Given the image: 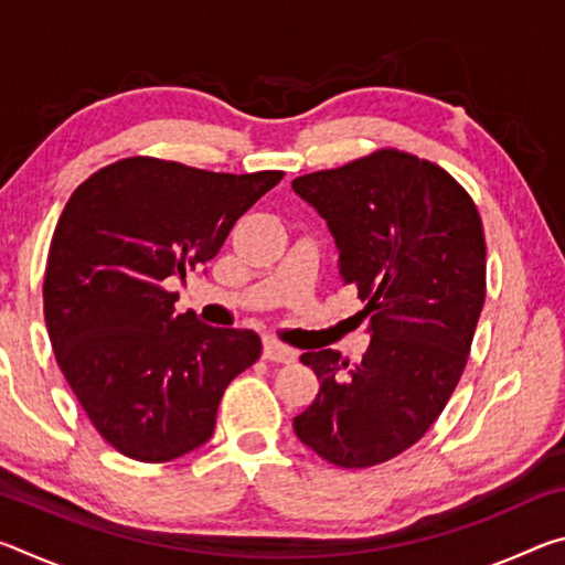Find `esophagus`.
<instances>
[{
  "instance_id": "esophagus-1",
  "label": "esophagus",
  "mask_w": 565,
  "mask_h": 565,
  "mask_svg": "<svg viewBox=\"0 0 565 565\" xmlns=\"http://www.w3.org/2000/svg\"><path fill=\"white\" fill-rule=\"evenodd\" d=\"M296 356V349L286 347V343L276 341V339H264V359L266 361H276V363H294Z\"/></svg>"
}]
</instances>
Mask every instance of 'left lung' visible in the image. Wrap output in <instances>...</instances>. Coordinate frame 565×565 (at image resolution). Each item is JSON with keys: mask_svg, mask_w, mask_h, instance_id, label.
<instances>
[{"mask_svg": "<svg viewBox=\"0 0 565 565\" xmlns=\"http://www.w3.org/2000/svg\"><path fill=\"white\" fill-rule=\"evenodd\" d=\"M291 189L327 218L371 331L353 366L333 349L301 353L321 388L294 431L339 468L384 463L431 428L466 369L486 299L481 216L448 171L398 149Z\"/></svg>", "mask_w": 565, "mask_h": 565, "instance_id": "1", "label": "left lung"}]
</instances>
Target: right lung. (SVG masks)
Masks as SVG:
<instances>
[{"label": "right lung", "instance_id": "add662e5", "mask_svg": "<svg viewBox=\"0 0 565 565\" xmlns=\"http://www.w3.org/2000/svg\"><path fill=\"white\" fill-rule=\"evenodd\" d=\"M281 177L129 157L74 189L46 259L44 319L66 384L119 454L164 463L206 444L226 386L262 356L254 331L177 313L169 284L212 262Z\"/></svg>", "mask_w": 565, "mask_h": 565}]
</instances>
